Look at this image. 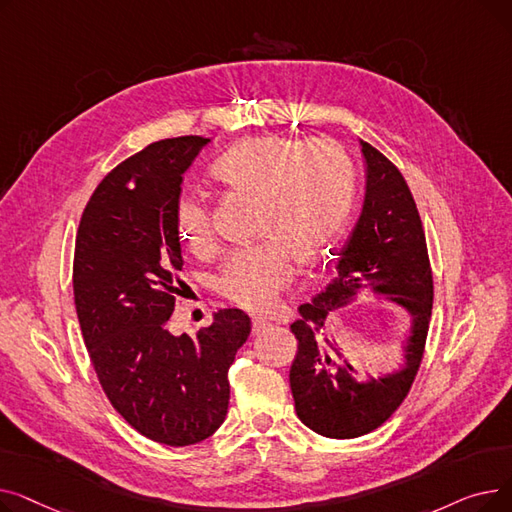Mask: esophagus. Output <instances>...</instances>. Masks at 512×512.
<instances>
[{"instance_id":"34e87169","label":"esophagus","mask_w":512,"mask_h":512,"mask_svg":"<svg viewBox=\"0 0 512 512\" xmlns=\"http://www.w3.org/2000/svg\"><path fill=\"white\" fill-rule=\"evenodd\" d=\"M270 328V321H265L263 317H253V324H251V332L253 334H261Z\"/></svg>"}]
</instances>
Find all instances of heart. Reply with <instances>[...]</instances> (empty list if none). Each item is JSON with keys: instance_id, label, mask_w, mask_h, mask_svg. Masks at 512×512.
I'll list each match as a JSON object with an SVG mask.
<instances>
[{"instance_id": "b5f03b06", "label": "heart", "mask_w": 512, "mask_h": 512, "mask_svg": "<svg viewBox=\"0 0 512 512\" xmlns=\"http://www.w3.org/2000/svg\"><path fill=\"white\" fill-rule=\"evenodd\" d=\"M211 172L226 191L257 201V236L267 238L230 255L215 288L247 311L270 309L292 278L290 259L319 261L342 232L355 195L351 159L330 139L255 137L228 149ZM176 230L188 251L211 245V213L201 195L178 203Z\"/></svg>"}]
</instances>
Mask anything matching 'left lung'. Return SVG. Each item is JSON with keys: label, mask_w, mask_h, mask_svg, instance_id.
Here are the masks:
<instances>
[{"label": "left lung", "mask_w": 512, "mask_h": 512, "mask_svg": "<svg viewBox=\"0 0 512 512\" xmlns=\"http://www.w3.org/2000/svg\"><path fill=\"white\" fill-rule=\"evenodd\" d=\"M365 157V201L355 230L340 251L338 276L311 303L299 307L290 326L299 340L290 367V390L299 419L315 434L351 440L386 423L407 398L419 371L432 319L434 278L425 232L407 180L392 161L361 141ZM407 308L412 332L406 363L394 374L361 383L323 330L329 313L350 302L359 289Z\"/></svg>", "instance_id": "1"}]
</instances>
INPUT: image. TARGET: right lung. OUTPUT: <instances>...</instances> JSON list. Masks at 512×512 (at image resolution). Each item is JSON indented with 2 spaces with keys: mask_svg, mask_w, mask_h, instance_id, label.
Masks as SVG:
<instances>
[{
  "mask_svg": "<svg viewBox=\"0 0 512 512\" xmlns=\"http://www.w3.org/2000/svg\"><path fill=\"white\" fill-rule=\"evenodd\" d=\"M209 143L178 137L147 145L107 174L80 218L74 305L99 384L137 432L166 446L209 438L228 413V369L251 334L240 309L174 336L180 292L176 230L182 174Z\"/></svg>",
  "mask_w": 512,
  "mask_h": 512,
  "instance_id": "right-lung-1",
  "label": "right lung"
}]
</instances>
